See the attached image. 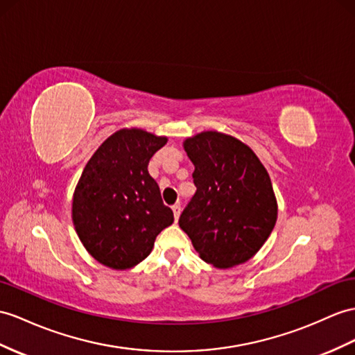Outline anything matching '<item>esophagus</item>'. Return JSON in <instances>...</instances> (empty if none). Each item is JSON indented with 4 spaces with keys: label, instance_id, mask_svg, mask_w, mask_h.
<instances>
[{
    "label": "esophagus",
    "instance_id": "esophagus-1",
    "mask_svg": "<svg viewBox=\"0 0 355 355\" xmlns=\"http://www.w3.org/2000/svg\"><path fill=\"white\" fill-rule=\"evenodd\" d=\"M171 209H173V214H175V218H176V220H179V215H180V205H173V206H171Z\"/></svg>",
    "mask_w": 355,
    "mask_h": 355
}]
</instances>
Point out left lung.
Returning a JSON list of instances; mask_svg holds the SVG:
<instances>
[{
  "mask_svg": "<svg viewBox=\"0 0 355 355\" xmlns=\"http://www.w3.org/2000/svg\"><path fill=\"white\" fill-rule=\"evenodd\" d=\"M197 191L179 226L202 261L232 268L262 248L277 221L270 175L250 146L218 131L185 138Z\"/></svg>",
  "mask_w": 355,
  "mask_h": 355,
  "instance_id": "obj_1",
  "label": "left lung"
}]
</instances>
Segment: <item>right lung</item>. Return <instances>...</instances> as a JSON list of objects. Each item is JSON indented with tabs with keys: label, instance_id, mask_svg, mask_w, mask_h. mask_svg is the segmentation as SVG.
I'll return each instance as SVG.
<instances>
[{
	"label": "right lung",
	"instance_id": "add662e5",
	"mask_svg": "<svg viewBox=\"0 0 355 355\" xmlns=\"http://www.w3.org/2000/svg\"><path fill=\"white\" fill-rule=\"evenodd\" d=\"M167 141L140 128H123L85 164L72 198V221L99 263L120 271L138 265L159 232L175 221L148 171L153 153Z\"/></svg>",
	"mask_w": 355,
	"mask_h": 355
}]
</instances>
